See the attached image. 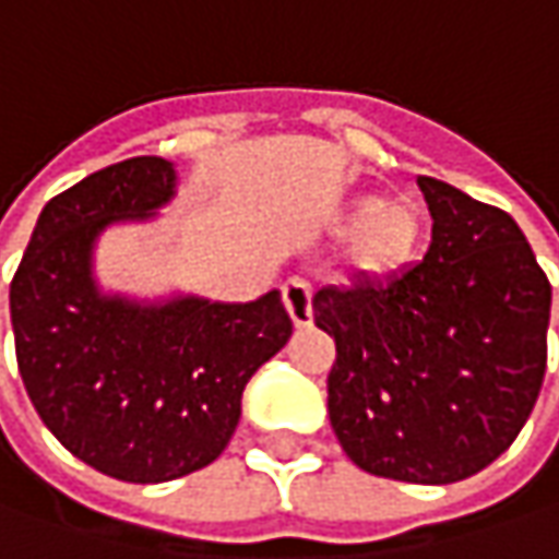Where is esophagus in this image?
Instances as JSON below:
<instances>
[{
	"label": "esophagus",
	"mask_w": 559,
	"mask_h": 559,
	"mask_svg": "<svg viewBox=\"0 0 559 559\" xmlns=\"http://www.w3.org/2000/svg\"><path fill=\"white\" fill-rule=\"evenodd\" d=\"M281 299L290 321L297 328H306L312 321V284L306 278H287L281 284Z\"/></svg>",
	"instance_id": "obj_1"
}]
</instances>
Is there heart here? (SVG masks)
<instances>
[{"instance_id": "b5f03b06", "label": "heart", "mask_w": 559, "mask_h": 559, "mask_svg": "<svg viewBox=\"0 0 559 559\" xmlns=\"http://www.w3.org/2000/svg\"><path fill=\"white\" fill-rule=\"evenodd\" d=\"M424 210L408 198H383L377 191L356 194L340 213L349 231V262L361 275H395L417 257L424 243Z\"/></svg>"}]
</instances>
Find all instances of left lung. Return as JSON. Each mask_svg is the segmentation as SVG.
<instances>
[{"mask_svg": "<svg viewBox=\"0 0 559 559\" xmlns=\"http://www.w3.org/2000/svg\"><path fill=\"white\" fill-rule=\"evenodd\" d=\"M433 238L383 281L321 287L316 324L337 343L328 414L365 473L449 486L523 430L548 368L550 281L504 210L417 179Z\"/></svg>", "mask_w": 559, "mask_h": 559, "instance_id": "left-lung-1", "label": "left lung"}]
</instances>
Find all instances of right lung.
Segmentation results:
<instances>
[{"label":"right lung","mask_w":559,"mask_h":559,"mask_svg":"<svg viewBox=\"0 0 559 559\" xmlns=\"http://www.w3.org/2000/svg\"><path fill=\"white\" fill-rule=\"evenodd\" d=\"M164 157H129L51 198L11 278L17 371L43 424L73 457L123 483H166L213 464L241 395L294 334L278 290L257 302L102 297L92 243L117 219L173 198Z\"/></svg>","instance_id":"obj_1"}]
</instances>
